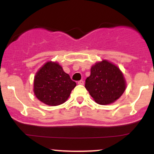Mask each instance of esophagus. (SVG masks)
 I'll list each match as a JSON object with an SVG mask.
<instances>
[{
	"mask_svg": "<svg viewBox=\"0 0 154 154\" xmlns=\"http://www.w3.org/2000/svg\"><path fill=\"white\" fill-rule=\"evenodd\" d=\"M78 83L79 85H84V81L82 80V79H81V80H79V81H78Z\"/></svg>",
	"mask_w": 154,
	"mask_h": 154,
	"instance_id": "esophagus-1",
	"label": "esophagus"
}]
</instances>
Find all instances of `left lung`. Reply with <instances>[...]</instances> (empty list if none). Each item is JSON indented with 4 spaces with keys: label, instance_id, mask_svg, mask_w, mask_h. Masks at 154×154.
<instances>
[{
    "label": "left lung",
    "instance_id": "obj_1",
    "mask_svg": "<svg viewBox=\"0 0 154 154\" xmlns=\"http://www.w3.org/2000/svg\"><path fill=\"white\" fill-rule=\"evenodd\" d=\"M85 86L95 101L101 105L115 101L126 88L119 69L105 60L91 67V75L85 79Z\"/></svg>",
    "mask_w": 154,
    "mask_h": 154
}]
</instances>
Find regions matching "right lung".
<instances>
[{
    "label": "right lung",
    "mask_w": 154,
    "mask_h": 154,
    "mask_svg": "<svg viewBox=\"0 0 154 154\" xmlns=\"http://www.w3.org/2000/svg\"><path fill=\"white\" fill-rule=\"evenodd\" d=\"M75 86L59 63L49 61L35 75L34 93L40 101L54 106L64 103Z\"/></svg>",
    "instance_id": "right-lung-1"
}]
</instances>
